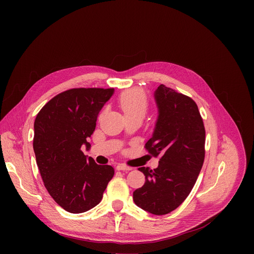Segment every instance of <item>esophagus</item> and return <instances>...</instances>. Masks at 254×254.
I'll return each instance as SVG.
<instances>
[{
  "instance_id": "1",
  "label": "esophagus",
  "mask_w": 254,
  "mask_h": 254,
  "mask_svg": "<svg viewBox=\"0 0 254 254\" xmlns=\"http://www.w3.org/2000/svg\"><path fill=\"white\" fill-rule=\"evenodd\" d=\"M116 169H117L118 171H130V170H131L130 167H127V166L123 165V164L117 165V166H116Z\"/></svg>"
}]
</instances>
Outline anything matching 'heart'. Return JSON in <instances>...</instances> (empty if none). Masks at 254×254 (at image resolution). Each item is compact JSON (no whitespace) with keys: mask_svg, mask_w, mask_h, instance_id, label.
<instances>
[{"mask_svg":"<svg viewBox=\"0 0 254 254\" xmlns=\"http://www.w3.org/2000/svg\"><path fill=\"white\" fill-rule=\"evenodd\" d=\"M119 106L126 115L136 113L145 114L148 107V100L145 92L140 88H131L119 97Z\"/></svg>","mask_w":254,"mask_h":254,"instance_id":"obj_1","label":"heart"}]
</instances>
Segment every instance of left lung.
<instances>
[{
	"mask_svg": "<svg viewBox=\"0 0 254 254\" xmlns=\"http://www.w3.org/2000/svg\"><path fill=\"white\" fill-rule=\"evenodd\" d=\"M158 116L145 148L161 155L156 169L139 168L142 188L132 193L135 204L154 215L178 208L191 191L205 158V127L195 102L164 84L154 91Z\"/></svg>",
	"mask_w": 254,
	"mask_h": 254,
	"instance_id": "1",
	"label": "left lung"
}]
</instances>
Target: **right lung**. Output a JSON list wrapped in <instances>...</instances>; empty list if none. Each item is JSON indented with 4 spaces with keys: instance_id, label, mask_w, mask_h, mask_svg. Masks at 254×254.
<instances>
[{
    "instance_id": "right-lung-1",
    "label": "right lung",
    "mask_w": 254,
    "mask_h": 254,
    "mask_svg": "<svg viewBox=\"0 0 254 254\" xmlns=\"http://www.w3.org/2000/svg\"><path fill=\"white\" fill-rule=\"evenodd\" d=\"M114 88H72L52 98L37 114L33 147L46 190L65 211L83 213L96 207L114 175L109 165L84 155L103 106Z\"/></svg>"
}]
</instances>
